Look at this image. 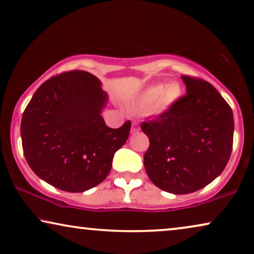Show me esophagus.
Masks as SVG:
<instances>
[{"label":"esophagus","instance_id":"esophagus-1","mask_svg":"<svg viewBox=\"0 0 254 254\" xmlns=\"http://www.w3.org/2000/svg\"><path fill=\"white\" fill-rule=\"evenodd\" d=\"M139 130H140V127H139L138 122H137V121H133V122H132L131 132H132V133H135V132H138Z\"/></svg>","mask_w":254,"mask_h":254}]
</instances>
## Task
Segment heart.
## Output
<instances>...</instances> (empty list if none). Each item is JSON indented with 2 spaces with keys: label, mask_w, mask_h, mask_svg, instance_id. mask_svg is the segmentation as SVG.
<instances>
[{
  "label": "heart",
  "mask_w": 254,
  "mask_h": 254,
  "mask_svg": "<svg viewBox=\"0 0 254 254\" xmlns=\"http://www.w3.org/2000/svg\"><path fill=\"white\" fill-rule=\"evenodd\" d=\"M183 95V88L177 81L169 84H154L146 87L139 94L135 105L149 109L154 107L156 112L164 113L176 105Z\"/></svg>",
  "instance_id": "1"
}]
</instances>
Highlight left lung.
<instances>
[{
	"label": "left lung",
	"instance_id": "1",
	"mask_svg": "<svg viewBox=\"0 0 254 254\" xmlns=\"http://www.w3.org/2000/svg\"><path fill=\"white\" fill-rule=\"evenodd\" d=\"M187 94L173 108L141 124L149 139L144 166L149 180L174 194L198 191L220 176L230 159L234 115L207 81L182 76Z\"/></svg>",
	"mask_w": 254,
	"mask_h": 254
}]
</instances>
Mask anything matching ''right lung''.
I'll return each mask as SVG.
<instances>
[{"label": "right lung", "instance_id": "add662e5", "mask_svg": "<svg viewBox=\"0 0 254 254\" xmlns=\"http://www.w3.org/2000/svg\"><path fill=\"white\" fill-rule=\"evenodd\" d=\"M108 94L92 73L73 70L46 80L20 124L25 159L38 177L62 191L84 192L105 181L131 122L119 128L101 116Z\"/></svg>", "mask_w": 254, "mask_h": 254}]
</instances>
